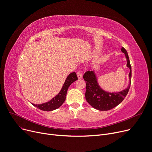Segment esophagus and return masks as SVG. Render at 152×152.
I'll return each instance as SVG.
<instances>
[{
	"mask_svg": "<svg viewBox=\"0 0 152 152\" xmlns=\"http://www.w3.org/2000/svg\"><path fill=\"white\" fill-rule=\"evenodd\" d=\"M77 76L78 79H81L83 77V74L81 73L80 71H78L77 73Z\"/></svg>",
	"mask_w": 152,
	"mask_h": 152,
	"instance_id": "1",
	"label": "esophagus"
}]
</instances>
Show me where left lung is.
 <instances>
[{"instance_id":"1","label":"left lung","mask_w":152,"mask_h":152,"mask_svg":"<svg viewBox=\"0 0 152 152\" xmlns=\"http://www.w3.org/2000/svg\"><path fill=\"white\" fill-rule=\"evenodd\" d=\"M121 52L125 54L127 61L126 66L130 69L129 73V81L128 86L121 91L110 92L103 89L99 84L95 71H87L83 78L86 81V99L93 108L100 111H107L118 105L126 97L129 92L131 81V66L127 51L124 47Z\"/></svg>"}]
</instances>
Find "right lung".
Masks as SVG:
<instances>
[{"label": "right lung", "mask_w": 152, "mask_h": 152, "mask_svg": "<svg viewBox=\"0 0 152 152\" xmlns=\"http://www.w3.org/2000/svg\"><path fill=\"white\" fill-rule=\"evenodd\" d=\"M77 79V77L75 72L69 73L66 77L65 81L60 91L57 95H55L53 98H52L49 102L42 103V104H34V103H32V105L40 110L45 111H53L58 108L66 99V93L69 86L75 81H76Z\"/></svg>", "instance_id": "add662e5"}]
</instances>
